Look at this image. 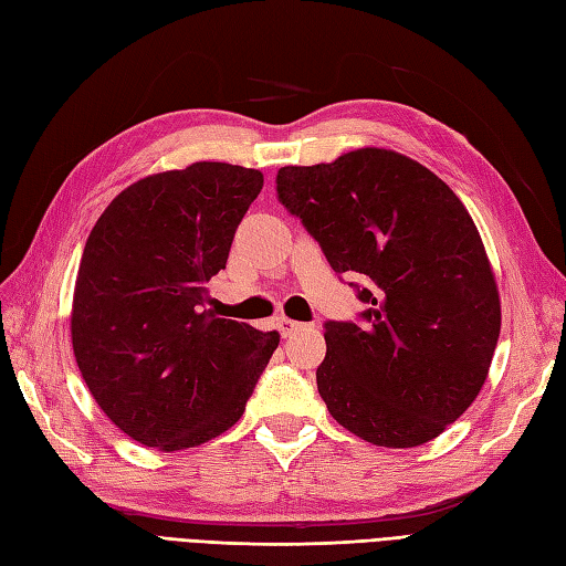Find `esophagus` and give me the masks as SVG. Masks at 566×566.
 <instances>
[{"mask_svg":"<svg viewBox=\"0 0 566 566\" xmlns=\"http://www.w3.org/2000/svg\"><path fill=\"white\" fill-rule=\"evenodd\" d=\"M298 327H301V323H296V321H289V317H277V329H280L282 337H292Z\"/></svg>","mask_w":566,"mask_h":566,"instance_id":"esophagus-1","label":"esophagus"}]
</instances>
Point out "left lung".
<instances>
[{"label":"left lung","mask_w":566,"mask_h":566,"mask_svg":"<svg viewBox=\"0 0 566 566\" xmlns=\"http://www.w3.org/2000/svg\"><path fill=\"white\" fill-rule=\"evenodd\" d=\"M277 196L332 270L360 274V323H325L317 392L378 447H418L467 411L500 337V294L469 210L440 177L385 148L282 167Z\"/></svg>","instance_id":"1"}]
</instances>
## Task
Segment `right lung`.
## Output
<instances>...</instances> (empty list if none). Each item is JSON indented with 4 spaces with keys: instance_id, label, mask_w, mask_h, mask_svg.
<instances>
[{
    "instance_id": "right-lung-1",
    "label": "right lung",
    "mask_w": 566,
    "mask_h": 566,
    "mask_svg": "<svg viewBox=\"0 0 566 566\" xmlns=\"http://www.w3.org/2000/svg\"><path fill=\"white\" fill-rule=\"evenodd\" d=\"M263 174L193 163L114 198L81 255L71 344L97 407L159 452L234 426L280 332L202 311Z\"/></svg>"
}]
</instances>
